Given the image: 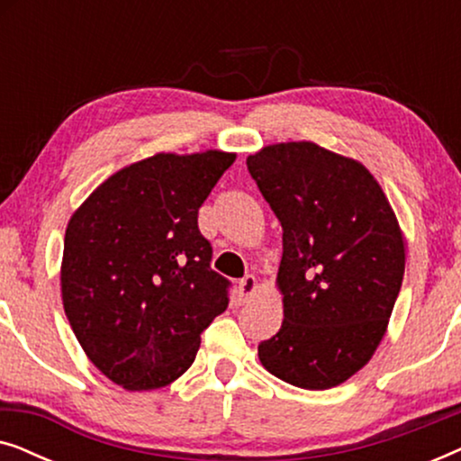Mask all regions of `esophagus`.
<instances>
[{"label": "esophagus", "instance_id": "1", "mask_svg": "<svg viewBox=\"0 0 461 461\" xmlns=\"http://www.w3.org/2000/svg\"><path fill=\"white\" fill-rule=\"evenodd\" d=\"M256 292H258V279L254 275L243 276V279L239 281V294H241V298L249 300Z\"/></svg>", "mask_w": 461, "mask_h": 461}]
</instances>
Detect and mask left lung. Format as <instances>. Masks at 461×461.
<instances>
[{
    "label": "left lung",
    "mask_w": 461,
    "mask_h": 461,
    "mask_svg": "<svg viewBox=\"0 0 461 461\" xmlns=\"http://www.w3.org/2000/svg\"><path fill=\"white\" fill-rule=\"evenodd\" d=\"M248 169L283 226V325L258 357L292 386H339L386 336L405 275L399 220L361 161L317 142L268 144Z\"/></svg>",
    "instance_id": "8db88e82"
}]
</instances>
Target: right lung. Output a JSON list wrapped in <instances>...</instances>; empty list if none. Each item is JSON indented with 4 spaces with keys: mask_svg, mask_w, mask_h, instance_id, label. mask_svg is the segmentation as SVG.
Returning a JSON list of instances; mask_svg holds the SVG:
<instances>
[{
    "mask_svg": "<svg viewBox=\"0 0 461 461\" xmlns=\"http://www.w3.org/2000/svg\"><path fill=\"white\" fill-rule=\"evenodd\" d=\"M235 159L157 153L109 176L68 220L62 306L94 367L130 393L178 380L229 306L197 216Z\"/></svg>",
    "mask_w": 461,
    "mask_h": 461,
    "instance_id": "right-lung-1",
    "label": "right lung"
}]
</instances>
